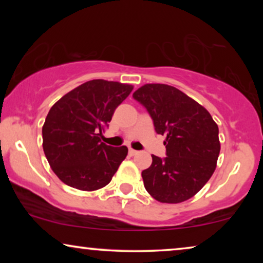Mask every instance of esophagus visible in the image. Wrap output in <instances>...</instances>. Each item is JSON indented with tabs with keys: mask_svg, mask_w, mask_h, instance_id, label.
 Here are the masks:
<instances>
[{
	"mask_svg": "<svg viewBox=\"0 0 263 263\" xmlns=\"http://www.w3.org/2000/svg\"><path fill=\"white\" fill-rule=\"evenodd\" d=\"M138 153V151H135V149H133V148H129V156H135V154Z\"/></svg>",
	"mask_w": 263,
	"mask_h": 263,
	"instance_id": "1",
	"label": "esophagus"
}]
</instances>
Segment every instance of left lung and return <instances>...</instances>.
Here are the masks:
<instances>
[{"mask_svg":"<svg viewBox=\"0 0 263 263\" xmlns=\"http://www.w3.org/2000/svg\"><path fill=\"white\" fill-rule=\"evenodd\" d=\"M146 107L158 134L166 135V158L152 156L142 171L145 188L163 203H179L202 189L220 153L218 124L202 105L174 86L146 84L133 93Z\"/></svg>","mask_w":263,"mask_h":263,"instance_id":"1","label":"left lung"}]
</instances>
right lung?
Masks as SVG:
<instances>
[{"label": "right lung", "instance_id": "add662e5", "mask_svg": "<svg viewBox=\"0 0 263 263\" xmlns=\"http://www.w3.org/2000/svg\"><path fill=\"white\" fill-rule=\"evenodd\" d=\"M134 86L97 79L53 104L43 125V149L64 184L95 192L109 184L128 154L125 146L100 142L102 130Z\"/></svg>", "mask_w": 263, "mask_h": 263}]
</instances>
